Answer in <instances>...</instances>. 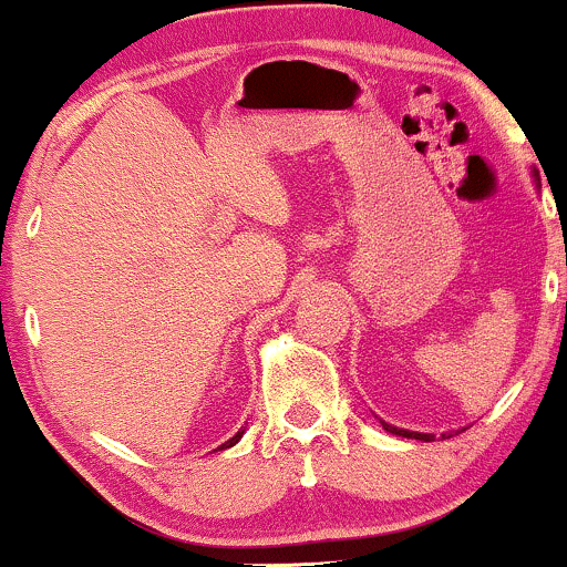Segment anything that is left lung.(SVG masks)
<instances>
[{
	"label": "left lung",
	"instance_id": "left-lung-1",
	"mask_svg": "<svg viewBox=\"0 0 567 567\" xmlns=\"http://www.w3.org/2000/svg\"><path fill=\"white\" fill-rule=\"evenodd\" d=\"M381 426L386 429L389 434H396V437H408V440H421V442H432L434 440V434H424V432H408V429H400V426H392V424H386V421H381ZM442 437H445V434H442ZM447 437H451V434H447Z\"/></svg>",
	"mask_w": 567,
	"mask_h": 567
}]
</instances>
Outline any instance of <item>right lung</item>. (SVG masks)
I'll use <instances>...</instances> for the list:
<instances>
[{"mask_svg":"<svg viewBox=\"0 0 567 567\" xmlns=\"http://www.w3.org/2000/svg\"><path fill=\"white\" fill-rule=\"evenodd\" d=\"M243 434H245V429H239V432H237V434H234V437H231V440H226V442H224V445H220V451H224V447H231V445H237V442H239V440H243Z\"/></svg>","mask_w":567,"mask_h":567,"instance_id":"add662e5","label":"right lung"}]
</instances>
